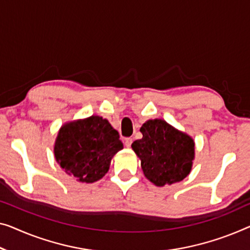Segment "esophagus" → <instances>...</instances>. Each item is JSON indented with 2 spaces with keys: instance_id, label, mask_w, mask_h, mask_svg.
I'll list each match as a JSON object with an SVG mask.
<instances>
[{
  "instance_id": "esophagus-1",
  "label": "esophagus",
  "mask_w": 250,
  "mask_h": 250,
  "mask_svg": "<svg viewBox=\"0 0 250 250\" xmlns=\"http://www.w3.org/2000/svg\"><path fill=\"white\" fill-rule=\"evenodd\" d=\"M124 144H125V146L126 148H129L130 146H131V144H132V138H125Z\"/></svg>"
}]
</instances>
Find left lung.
Segmentation results:
<instances>
[{
  "instance_id": "left-lung-1",
  "label": "left lung",
  "mask_w": 250,
  "mask_h": 250,
  "mask_svg": "<svg viewBox=\"0 0 250 250\" xmlns=\"http://www.w3.org/2000/svg\"><path fill=\"white\" fill-rule=\"evenodd\" d=\"M143 138L131 147L141 161L143 172L156 186L183 181L192 169L194 141L162 119L145 122Z\"/></svg>"
}]
</instances>
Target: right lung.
<instances>
[{"instance_id": "right-lung-1", "label": "right lung", "mask_w": 250, "mask_h": 250, "mask_svg": "<svg viewBox=\"0 0 250 250\" xmlns=\"http://www.w3.org/2000/svg\"><path fill=\"white\" fill-rule=\"evenodd\" d=\"M122 148L119 132L109 121L92 115L62 125L54 152L67 174L82 183H94L107 173L111 159Z\"/></svg>"}]
</instances>
